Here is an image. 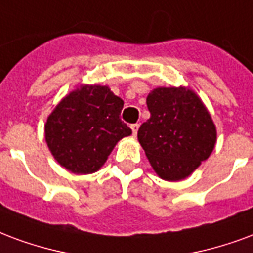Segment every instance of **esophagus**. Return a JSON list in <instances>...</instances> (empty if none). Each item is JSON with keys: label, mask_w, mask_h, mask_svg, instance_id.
<instances>
[{"label": "esophagus", "mask_w": 253, "mask_h": 253, "mask_svg": "<svg viewBox=\"0 0 253 253\" xmlns=\"http://www.w3.org/2000/svg\"><path fill=\"white\" fill-rule=\"evenodd\" d=\"M138 128H139V125H138V123H134V125H131L132 135H134V136L136 135V132H138Z\"/></svg>", "instance_id": "34e87169"}]
</instances>
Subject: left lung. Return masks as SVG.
Returning <instances> with one entry per match:
<instances>
[{
    "instance_id": "obj_1",
    "label": "left lung",
    "mask_w": 253,
    "mask_h": 253,
    "mask_svg": "<svg viewBox=\"0 0 253 253\" xmlns=\"http://www.w3.org/2000/svg\"><path fill=\"white\" fill-rule=\"evenodd\" d=\"M150 118L138 130V141L162 179L181 181L209 158L216 126L197 93L186 87H158L146 99Z\"/></svg>"
}]
</instances>
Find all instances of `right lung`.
Wrapping results in <instances>:
<instances>
[{
	"mask_svg": "<svg viewBox=\"0 0 253 253\" xmlns=\"http://www.w3.org/2000/svg\"><path fill=\"white\" fill-rule=\"evenodd\" d=\"M123 100L107 85H80L52 111L45 123L49 151L75 174L98 171L131 128L121 121Z\"/></svg>",
	"mask_w": 253,
	"mask_h": 253,
	"instance_id": "add662e5",
	"label": "right lung"
}]
</instances>
